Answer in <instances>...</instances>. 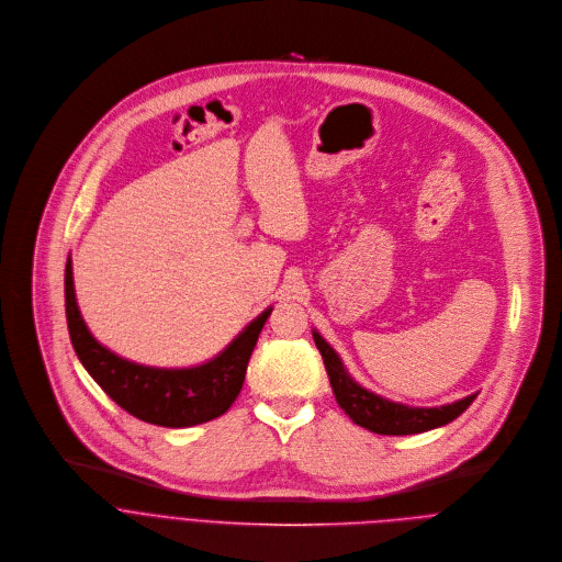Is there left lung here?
<instances>
[{
    "label": "left lung",
    "instance_id": "1",
    "mask_svg": "<svg viewBox=\"0 0 562 562\" xmlns=\"http://www.w3.org/2000/svg\"><path fill=\"white\" fill-rule=\"evenodd\" d=\"M312 336L323 357L325 372L329 376V385L336 396V403L341 405V409H346V414L357 425L370 431L390 434V436L420 434L459 418L476 398V394H472L468 398H461L457 403L442 405V407H407L401 403H392L357 385L344 370L341 359L336 357V352L321 339V334L312 331Z\"/></svg>",
    "mask_w": 562,
    "mask_h": 562
}]
</instances>
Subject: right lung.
<instances>
[{"instance_id":"add662e5","label":"right lung","mask_w":562,"mask_h":562,"mask_svg":"<svg viewBox=\"0 0 562 562\" xmlns=\"http://www.w3.org/2000/svg\"><path fill=\"white\" fill-rule=\"evenodd\" d=\"M66 318L72 348L99 387L139 420L161 427H190L226 414L239 396L248 361L270 310L255 318L237 339L205 366L190 370H157L120 359L101 348L88 331L72 288V268L66 263Z\"/></svg>"}]
</instances>
